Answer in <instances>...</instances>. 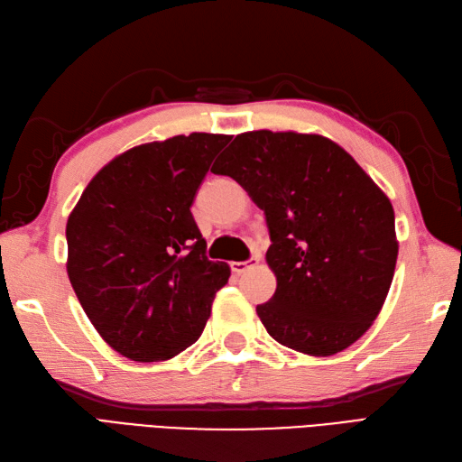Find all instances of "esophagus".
<instances>
[{
    "label": "esophagus",
    "mask_w": 462,
    "mask_h": 462,
    "mask_svg": "<svg viewBox=\"0 0 462 462\" xmlns=\"http://www.w3.org/2000/svg\"><path fill=\"white\" fill-rule=\"evenodd\" d=\"M256 263H258V258H249V261H243V263H231V270L235 274H243L251 266H254Z\"/></svg>",
    "instance_id": "34e87169"
}]
</instances>
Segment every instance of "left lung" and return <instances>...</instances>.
<instances>
[{"instance_id":"obj_1","label":"left lung","mask_w":462,"mask_h":462,"mask_svg":"<svg viewBox=\"0 0 462 462\" xmlns=\"http://www.w3.org/2000/svg\"><path fill=\"white\" fill-rule=\"evenodd\" d=\"M213 174L231 176L264 211L276 291L256 313L280 345L345 351L384 306L398 258L393 208L356 161L321 134L241 133Z\"/></svg>"}]
</instances>
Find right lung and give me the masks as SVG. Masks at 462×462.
I'll list each match as a JSON object with an SVG mask.
<instances>
[{"instance_id":"1","label":"right lung","mask_w":462,"mask_h":462,"mask_svg":"<svg viewBox=\"0 0 462 462\" xmlns=\"http://www.w3.org/2000/svg\"><path fill=\"white\" fill-rule=\"evenodd\" d=\"M229 134L133 146L92 178L66 223L70 284L111 348L159 363L194 345L231 270L206 256L192 208Z\"/></svg>"}]
</instances>
